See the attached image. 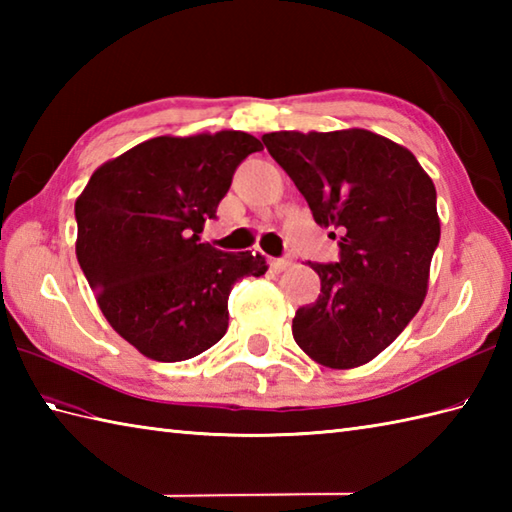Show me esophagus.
<instances>
[{"instance_id":"34e87169","label":"esophagus","mask_w":512,"mask_h":512,"mask_svg":"<svg viewBox=\"0 0 512 512\" xmlns=\"http://www.w3.org/2000/svg\"><path fill=\"white\" fill-rule=\"evenodd\" d=\"M290 266V259L286 257H279V259H270V268L275 270V273H284V270Z\"/></svg>"}]
</instances>
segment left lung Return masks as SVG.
I'll list each match as a JSON object with an SVG mask.
<instances>
[{"mask_svg": "<svg viewBox=\"0 0 512 512\" xmlns=\"http://www.w3.org/2000/svg\"><path fill=\"white\" fill-rule=\"evenodd\" d=\"M262 140L314 222L341 235L339 262L310 264L321 295L297 310L292 336L325 367L365 365L396 341L427 295L440 242L436 187L409 149L367 129Z\"/></svg>", "mask_w": 512, "mask_h": 512, "instance_id": "left-lung-1", "label": "left lung"}]
</instances>
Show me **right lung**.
I'll list each match as a JSON object with an SVG mask.
<instances>
[{"label": "right lung", "instance_id": "obj_1", "mask_svg": "<svg viewBox=\"0 0 512 512\" xmlns=\"http://www.w3.org/2000/svg\"><path fill=\"white\" fill-rule=\"evenodd\" d=\"M255 136H158L105 162L76 198V259L112 328L162 363L209 350L228 328L237 279L262 277L259 253L200 244L204 222Z\"/></svg>", "mask_w": 512, "mask_h": 512}]
</instances>
